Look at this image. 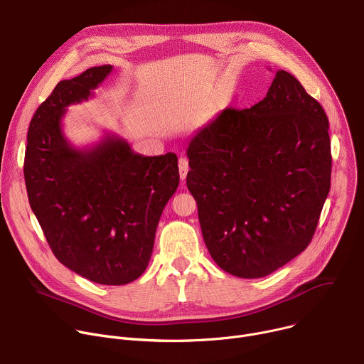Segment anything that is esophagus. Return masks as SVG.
<instances>
[{
	"label": "esophagus",
	"mask_w": 364,
	"mask_h": 364,
	"mask_svg": "<svg viewBox=\"0 0 364 364\" xmlns=\"http://www.w3.org/2000/svg\"><path fill=\"white\" fill-rule=\"evenodd\" d=\"M188 160L187 159H184V157H181L180 160H178V170H180V178H181V181H184L186 180V177H187V173H188Z\"/></svg>",
	"instance_id": "obj_1"
}]
</instances>
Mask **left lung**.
I'll return each mask as SVG.
<instances>
[{"label": "left lung", "instance_id": "8db88e82", "mask_svg": "<svg viewBox=\"0 0 364 364\" xmlns=\"http://www.w3.org/2000/svg\"><path fill=\"white\" fill-rule=\"evenodd\" d=\"M207 250L228 274L267 277L309 245L330 191L328 118L278 70L249 109H223L187 146Z\"/></svg>", "mask_w": 364, "mask_h": 364}]
</instances>
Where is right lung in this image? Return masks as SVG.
<instances>
[{
    "instance_id": "obj_1",
    "label": "right lung",
    "mask_w": 364,
    "mask_h": 364,
    "mask_svg": "<svg viewBox=\"0 0 364 364\" xmlns=\"http://www.w3.org/2000/svg\"><path fill=\"white\" fill-rule=\"evenodd\" d=\"M112 69L90 68L62 80L41 103L28 127L24 178L31 210L59 262L92 282L125 285L148 267L180 174L173 152L145 157L108 132L83 148L65 136L68 107L92 97Z\"/></svg>"
}]
</instances>
